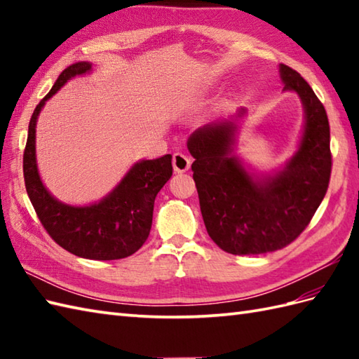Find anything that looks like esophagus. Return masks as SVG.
Returning <instances> with one entry per match:
<instances>
[{"instance_id":"1","label":"esophagus","mask_w":359,"mask_h":359,"mask_svg":"<svg viewBox=\"0 0 359 359\" xmlns=\"http://www.w3.org/2000/svg\"><path fill=\"white\" fill-rule=\"evenodd\" d=\"M172 166L175 172H185L191 166V158L184 154V152H175L172 156Z\"/></svg>"}]
</instances>
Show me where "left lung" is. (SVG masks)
I'll list each match as a JSON object with an SVG mask.
<instances>
[{
	"mask_svg": "<svg viewBox=\"0 0 359 359\" xmlns=\"http://www.w3.org/2000/svg\"><path fill=\"white\" fill-rule=\"evenodd\" d=\"M284 93L302 103L304 125L284 165L259 171L234 152L247 109L205 125L188 137L193 179L210 238L231 255H262L288 245L321 205L332 171L330 128L323 103L292 67L279 65Z\"/></svg>",
	"mask_w": 359,
	"mask_h": 359,
	"instance_id": "8db88e82",
	"label": "left lung"
}]
</instances>
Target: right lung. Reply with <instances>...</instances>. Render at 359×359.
<instances>
[{
  "label": "right lung",
  "instance_id": "add662e5",
  "mask_svg": "<svg viewBox=\"0 0 359 359\" xmlns=\"http://www.w3.org/2000/svg\"><path fill=\"white\" fill-rule=\"evenodd\" d=\"M93 72V63L77 62L58 75L49 94L36 104L29 121L27 143L22 157L26 191L46 231L69 253L114 261L134 255L147 242L156 196L172 175L171 154L135 162L118 184L100 201L71 205L53 197L43 184L36 163V121L46 102L67 81Z\"/></svg>",
  "mask_w": 359,
  "mask_h": 359
}]
</instances>
